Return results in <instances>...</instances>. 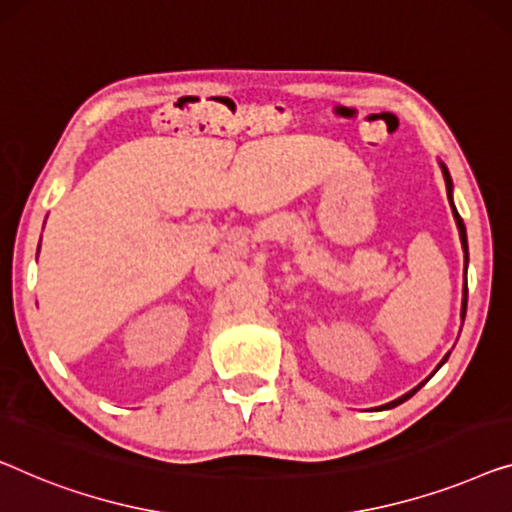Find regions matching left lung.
<instances>
[{
	"label": "left lung",
	"mask_w": 512,
	"mask_h": 512,
	"mask_svg": "<svg viewBox=\"0 0 512 512\" xmlns=\"http://www.w3.org/2000/svg\"><path fill=\"white\" fill-rule=\"evenodd\" d=\"M443 168V180H446V189H448V201H450V205H453V198H450V189H453V180H450V173H448V168L446 166H441ZM453 214H455V221H457V228H459V240H462V249L466 251V231H464V221H462V217H459L457 214V210H455V205H453ZM464 314H466V288H464V305H462V321H464ZM448 360V355L446 358H443V362ZM441 362V365H443ZM439 365V367H441ZM418 390V388H416ZM416 390H411L409 395H404V397H399V399H395V402L392 404H388V406H397V404H402V402H406V399H409L413 392Z\"/></svg>",
	"instance_id": "left-lung-1"
}]
</instances>
